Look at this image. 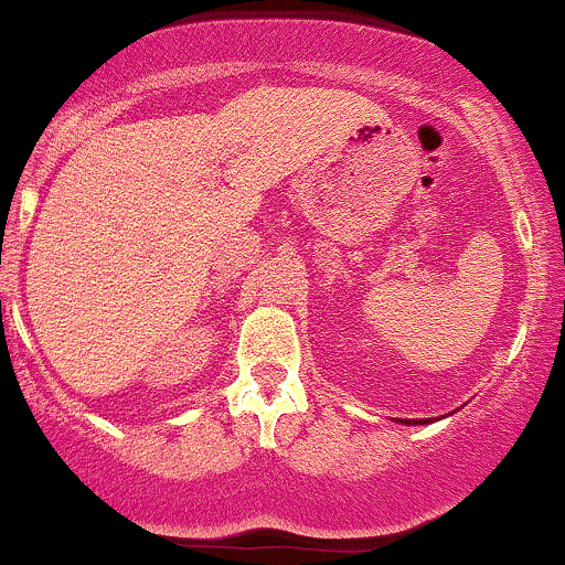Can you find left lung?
I'll list each match as a JSON object with an SVG mask.
<instances>
[{
  "instance_id": "left-lung-1",
  "label": "left lung",
  "mask_w": 565,
  "mask_h": 565,
  "mask_svg": "<svg viewBox=\"0 0 565 565\" xmlns=\"http://www.w3.org/2000/svg\"><path fill=\"white\" fill-rule=\"evenodd\" d=\"M413 423H415V426H423V423H434V420H407V426H413Z\"/></svg>"
}]
</instances>
